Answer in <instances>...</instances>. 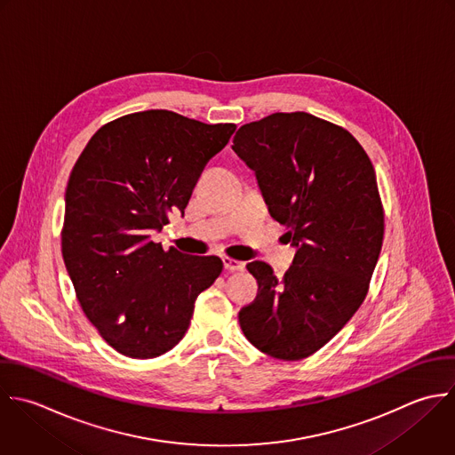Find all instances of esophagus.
<instances>
[{
    "label": "esophagus",
    "mask_w": 455,
    "mask_h": 455,
    "mask_svg": "<svg viewBox=\"0 0 455 455\" xmlns=\"http://www.w3.org/2000/svg\"><path fill=\"white\" fill-rule=\"evenodd\" d=\"M223 266L228 273H234V271H243L244 269V262L241 260H235L232 257H223Z\"/></svg>",
    "instance_id": "obj_1"
}]
</instances>
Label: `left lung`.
Returning a JSON list of instances; mask_svg holds the SVG:
<instances>
[{
    "label": "left lung",
    "mask_w": 455,
    "mask_h": 455,
    "mask_svg": "<svg viewBox=\"0 0 455 455\" xmlns=\"http://www.w3.org/2000/svg\"><path fill=\"white\" fill-rule=\"evenodd\" d=\"M232 148L255 172L269 214L296 248L283 278L262 260L246 266L259 294L239 312L241 330L273 358L303 360L367 296L385 234L374 166L351 132L303 111L243 125Z\"/></svg>",
    "instance_id": "8db88e82"
}]
</instances>
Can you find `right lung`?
Returning a JSON list of instances; mask_svg holds the SVG:
<instances>
[{
    "mask_svg": "<svg viewBox=\"0 0 455 455\" xmlns=\"http://www.w3.org/2000/svg\"><path fill=\"white\" fill-rule=\"evenodd\" d=\"M234 124H204L166 109L102 125L65 189L61 255L77 301L120 355L156 358L186 335L198 294L223 271L220 257L163 250L154 232L180 212Z\"/></svg>",
    "mask_w": 455,
    "mask_h": 455,
    "instance_id": "obj_1",
    "label": "right lung"
}]
</instances>
